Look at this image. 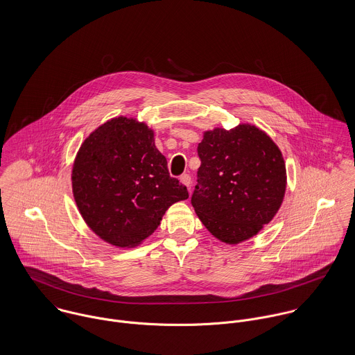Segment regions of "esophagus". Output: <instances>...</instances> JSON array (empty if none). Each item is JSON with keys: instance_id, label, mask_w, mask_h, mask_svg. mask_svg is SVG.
<instances>
[{"instance_id": "1", "label": "esophagus", "mask_w": 355, "mask_h": 355, "mask_svg": "<svg viewBox=\"0 0 355 355\" xmlns=\"http://www.w3.org/2000/svg\"><path fill=\"white\" fill-rule=\"evenodd\" d=\"M180 182H182L184 186H187V189L190 190V187H191V176H190V175H182V176H180Z\"/></svg>"}]
</instances>
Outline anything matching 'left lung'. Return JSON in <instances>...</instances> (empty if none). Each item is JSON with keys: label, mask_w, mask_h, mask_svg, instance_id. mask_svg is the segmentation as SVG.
Masks as SVG:
<instances>
[{"label": "left lung", "mask_w": 355, "mask_h": 355, "mask_svg": "<svg viewBox=\"0 0 355 355\" xmlns=\"http://www.w3.org/2000/svg\"><path fill=\"white\" fill-rule=\"evenodd\" d=\"M201 166L191 203L220 242L255 236L279 211L287 187L286 162L272 138L249 123L203 132Z\"/></svg>", "instance_id": "1"}]
</instances>
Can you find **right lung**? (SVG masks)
Masks as SVG:
<instances>
[{"mask_svg": "<svg viewBox=\"0 0 355 355\" xmlns=\"http://www.w3.org/2000/svg\"><path fill=\"white\" fill-rule=\"evenodd\" d=\"M71 180L87 227L121 249L139 246L171 205L189 198L187 187L169 176L152 128L125 116L107 120L85 139Z\"/></svg>", "mask_w": 355, "mask_h": 355, "instance_id": "obj_1", "label": "right lung"}]
</instances>
